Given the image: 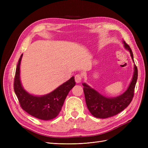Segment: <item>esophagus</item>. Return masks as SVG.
Instances as JSON below:
<instances>
[{
	"label": "esophagus",
	"instance_id": "1",
	"mask_svg": "<svg viewBox=\"0 0 148 148\" xmlns=\"http://www.w3.org/2000/svg\"><path fill=\"white\" fill-rule=\"evenodd\" d=\"M83 79V75L82 74H77L75 76V79L76 83H79L82 82Z\"/></svg>",
	"mask_w": 148,
	"mask_h": 148
}]
</instances>
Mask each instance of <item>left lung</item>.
Masks as SVG:
<instances>
[{"mask_svg":"<svg viewBox=\"0 0 148 148\" xmlns=\"http://www.w3.org/2000/svg\"><path fill=\"white\" fill-rule=\"evenodd\" d=\"M123 43L125 47L130 51L133 60V55L130 47L125 41H123ZM137 78L138 69L135 65L132 81L127 90L122 95L114 98H108L103 96L86 84L83 83L85 100L89 111L94 117L99 119L109 118L120 113L132 102L134 96Z\"/></svg>","mask_w":148,"mask_h":148,"instance_id":"1","label":"left lung"}]
</instances>
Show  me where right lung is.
<instances>
[{"instance_id":"right-lung-1","label":"right lung","mask_w":148,"mask_h":148,"mask_svg":"<svg viewBox=\"0 0 148 148\" xmlns=\"http://www.w3.org/2000/svg\"><path fill=\"white\" fill-rule=\"evenodd\" d=\"M21 54L16 66L13 83L14 91L22 109L33 117L44 120L56 118L59 114L65 98L75 85L71 77L54 91L45 96H35L26 92L22 87L20 79V65Z\"/></svg>"}]
</instances>
